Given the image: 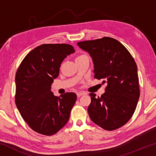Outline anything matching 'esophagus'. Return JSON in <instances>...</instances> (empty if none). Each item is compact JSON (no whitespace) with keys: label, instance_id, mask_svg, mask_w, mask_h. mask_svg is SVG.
Returning <instances> with one entry per match:
<instances>
[{"label":"esophagus","instance_id":"34e87169","mask_svg":"<svg viewBox=\"0 0 156 156\" xmlns=\"http://www.w3.org/2000/svg\"><path fill=\"white\" fill-rule=\"evenodd\" d=\"M77 96L78 97H80L81 96H83V95L86 94L85 92H83V91H79V92H77Z\"/></svg>","mask_w":156,"mask_h":156}]
</instances>
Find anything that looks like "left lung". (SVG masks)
I'll list each match as a JSON object with an SVG mask.
<instances>
[{
  "instance_id": "8db88e82",
  "label": "left lung",
  "mask_w": 156,
  "mask_h": 156,
  "mask_svg": "<svg viewBox=\"0 0 156 156\" xmlns=\"http://www.w3.org/2000/svg\"><path fill=\"white\" fill-rule=\"evenodd\" d=\"M77 44L90 55L94 78L104 79L102 83L107 84L100 97L89 94V117L105 130L121 127L131 119L140 97L135 60L122 43L110 37L78 42Z\"/></svg>"
}]
</instances>
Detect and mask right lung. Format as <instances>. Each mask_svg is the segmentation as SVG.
<instances>
[{"label":"right lung","mask_w":156,"mask_h":156,"mask_svg":"<svg viewBox=\"0 0 156 156\" xmlns=\"http://www.w3.org/2000/svg\"><path fill=\"white\" fill-rule=\"evenodd\" d=\"M74 52L70 44H41L27 54L18 69L16 105L24 120L37 133L54 135L69 119L77 96L70 92L56 96L51 86L59 75L63 60Z\"/></svg>","instance_id":"1"}]
</instances>
